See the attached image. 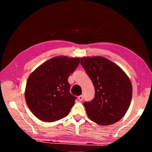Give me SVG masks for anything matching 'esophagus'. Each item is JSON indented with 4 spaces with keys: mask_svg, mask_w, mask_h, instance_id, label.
<instances>
[{
    "mask_svg": "<svg viewBox=\"0 0 152 152\" xmlns=\"http://www.w3.org/2000/svg\"><path fill=\"white\" fill-rule=\"evenodd\" d=\"M78 99L80 101H82L84 99V96H83V95H80V96L78 97Z\"/></svg>",
    "mask_w": 152,
    "mask_h": 152,
    "instance_id": "esophagus-1",
    "label": "esophagus"
}]
</instances>
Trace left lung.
<instances>
[{
    "mask_svg": "<svg viewBox=\"0 0 152 152\" xmlns=\"http://www.w3.org/2000/svg\"><path fill=\"white\" fill-rule=\"evenodd\" d=\"M80 64L94 86V98L84 102L88 117L97 124L108 125L124 116L132 98L129 78L119 66L96 56L81 58Z\"/></svg>",
    "mask_w": 152,
    "mask_h": 152,
    "instance_id": "left-lung-1",
    "label": "left lung"
}]
</instances>
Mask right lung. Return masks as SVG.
<instances>
[{"label":"right lung","mask_w":152,"mask_h":152,"mask_svg":"<svg viewBox=\"0 0 152 152\" xmlns=\"http://www.w3.org/2000/svg\"><path fill=\"white\" fill-rule=\"evenodd\" d=\"M80 58L60 56L39 66L28 78L25 101L38 119L53 122L66 117L76 97L70 92L68 78L80 64Z\"/></svg>","instance_id":"1"}]
</instances>
